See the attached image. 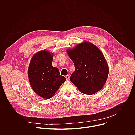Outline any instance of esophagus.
<instances>
[{
	"label": "esophagus",
	"mask_w": 135,
	"mask_h": 135,
	"mask_svg": "<svg viewBox=\"0 0 135 135\" xmlns=\"http://www.w3.org/2000/svg\"><path fill=\"white\" fill-rule=\"evenodd\" d=\"M65 78H66V79L67 80H69V79H70V76H69V75H66V76H65Z\"/></svg>",
	"instance_id": "1"
}]
</instances>
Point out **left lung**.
<instances>
[{
    "mask_svg": "<svg viewBox=\"0 0 135 135\" xmlns=\"http://www.w3.org/2000/svg\"><path fill=\"white\" fill-rule=\"evenodd\" d=\"M67 53L75 67L70 76L71 82L84 94L91 95L100 91L107 81L109 68L99 49L84 42L67 49Z\"/></svg>",
    "mask_w": 135,
    "mask_h": 135,
    "instance_id": "1",
    "label": "left lung"
}]
</instances>
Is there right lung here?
Instances as JSON below:
<instances>
[{"label": "right lung", "instance_id": "add662e5", "mask_svg": "<svg viewBox=\"0 0 135 135\" xmlns=\"http://www.w3.org/2000/svg\"><path fill=\"white\" fill-rule=\"evenodd\" d=\"M53 53L42 50L35 54L28 69V79L33 91L40 97L52 98L66 78L60 75L59 69L52 65Z\"/></svg>", "mask_w": 135, "mask_h": 135}]
</instances>
